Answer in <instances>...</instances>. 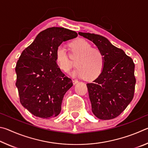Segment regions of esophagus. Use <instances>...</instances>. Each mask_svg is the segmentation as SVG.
I'll use <instances>...</instances> for the list:
<instances>
[{
	"mask_svg": "<svg viewBox=\"0 0 148 148\" xmlns=\"http://www.w3.org/2000/svg\"><path fill=\"white\" fill-rule=\"evenodd\" d=\"M72 82H73L74 84H76L77 83V82H78V80H77V79H73V80H72Z\"/></svg>",
	"mask_w": 148,
	"mask_h": 148,
	"instance_id": "obj_1",
	"label": "esophagus"
}]
</instances>
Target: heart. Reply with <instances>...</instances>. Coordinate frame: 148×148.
Here are the masks:
<instances>
[{
  "label": "heart",
  "mask_w": 148,
  "mask_h": 148,
  "mask_svg": "<svg viewBox=\"0 0 148 148\" xmlns=\"http://www.w3.org/2000/svg\"><path fill=\"white\" fill-rule=\"evenodd\" d=\"M71 48L72 54L78 57L76 61V66L78 68L74 72V76L85 77L87 80H92L101 74L105 64V56L101 49L92 47L88 42L82 38L72 42ZM55 59L57 64L62 71L68 72L72 69V64L63 45L57 47Z\"/></svg>",
  "instance_id": "obj_1"
}]
</instances>
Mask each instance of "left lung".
<instances>
[{
	"label": "left lung",
	"mask_w": 148,
	"mask_h": 148,
	"mask_svg": "<svg viewBox=\"0 0 148 148\" xmlns=\"http://www.w3.org/2000/svg\"><path fill=\"white\" fill-rule=\"evenodd\" d=\"M78 34L93 42L105 56L101 74L93 82L87 84L92 113L100 119L116 118L133 99L136 84L134 62L105 37L86 32Z\"/></svg>",
	"instance_id": "obj_1"
}]
</instances>
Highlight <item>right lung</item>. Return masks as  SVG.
I'll return each mask as SVG.
<instances>
[{
	"label": "right lung",
	"instance_id": "add662e5",
	"mask_svg": "<svg viewBox=\"0 0 148 148\" xmlns=\"http://www.w3.org/2000/svg\"><path fill=\"white\" fill-rule=\"evenodd\" d=\"M77 36L69 29L50 27L40 32L20 56L16 86L22 106L34 116L51 119L61 112L64 95L73 83L61 72L55 55L62 42Z\"/></svg>",
	"mask_w": 148,
	"mask_h": 148
}]
</instances>
